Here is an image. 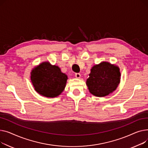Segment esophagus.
<instances>
[{
    "instance_id": "34e87169",
    "label": "esophagus",
    "mask_w": 148,
    "mask_h": 148,
    "mask_svg": "<svg viewBox=\"0 0 148 148\" xmlns=\"http://www.w3.org/2000/svg\"><path fill=\"white\" fill-rule=\"evenodd\" d=\"M75 76L76 78H80L81 77V74L80 73H76L75 74Z\"/></svg>"
}]
</instances>
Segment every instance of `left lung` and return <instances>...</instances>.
<instances>
[{
  "label": "left lung",
  "instance_id": "obj_1",
  "mask_svg": "<svg viewBox=\"0 0 148 148\" xmlns=\"http://www.w3.org/2000/svg\"><path fill=\"white\" fill-rule=\"evenodd\" d=\"M120 76L118 66L103 62L92 67L86 84L92 95L105 97L116 89L120 82Z\"/></svg>",
  "mask_w": 148,
  "mask_h": 148
}]
</instances>
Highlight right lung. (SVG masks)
<instances>
[{"instance_id": "add662e5", "label": "right lung", "mask_w": 148, "mask_h": 148, "mask_svg": "<svg viewBox=\"0 0 148 148\" xmlns=\"http://www.w3.org/2000/svg\"><path fill=\"white\" fill-rule=\"evenodd\" d=\"M31 81L35 91L47 97H56L66 86L67 76L57 66L43 62L31 72Z\"/></svg>"}]
</instances>
